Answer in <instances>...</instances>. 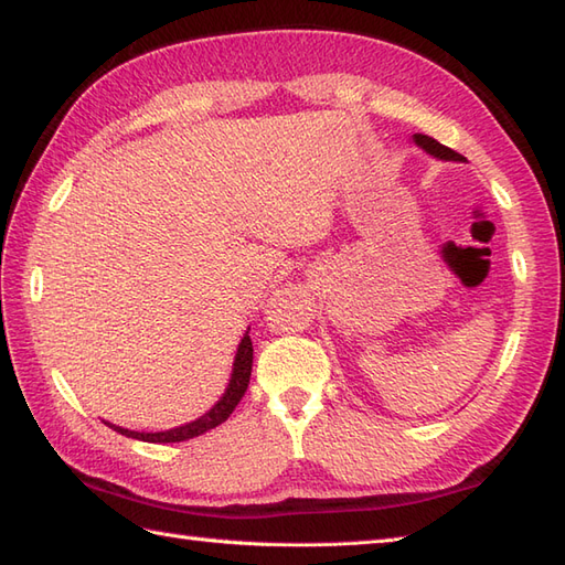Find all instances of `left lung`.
Masks as SVG:
<instances>
[{
	"label": "left lung",
	"instance_id": "1",
	"mask_svg": "<svg viewBox=\"0 0 565 565\" xmlns=\"http://www.w3.org/2000/svg\"><path fill=\"white\" fill-rule=\"evenodd\" d=\"M414 141H416L418 147H422L426 153L436 156V159H443V161H465L462 153H457V151H452V149H448V147H443V143L436 141L433 137L414 135Z\"/></svg>",
	"mask_w": 565,
	"mask_h": 565
}]
</instances>
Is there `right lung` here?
I'll use <instances>...</instances> for the list:
<instances>
[{
	"instance_id": "add662e5",
	"label": "right lung",
	"mask_w": 565,
	"mask_h": 565,
	"mask_svg": "<svg viewBox=\"0 0 565 565\" xmlns=\"http://www.w3.org/2000/svg\"><path fill=\"white\" fill-rule=\"evenodd\" d=\"M250 373H253V339L245 332L238 344V353H235L233 361V373H231V383L223 392V397L209 409L204 416L196 418L192 424L170 428V430H159V433H139V430H127L120 426L108 424L113 430L122 433L127 438H137V440H147V443H180V440H190L194 436H202V433L216 428L218 424L226 422V418L233 414L235 406L243 399L247 385H250Z\"/></svg>"
}]
</instances>
